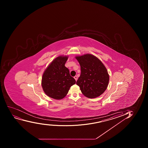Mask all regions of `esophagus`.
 I'll list each match as a JSON object with an SVG mask.
<instances>
[{"label":"esophagus","mask_w":148,"mask_h":148,"mask_svg":"<svg viewBox=\"0 0 148 148\" xmlns=\"http://www.w3.org/2000/svg\"><path fill=\"white\" fill-rule=\"evenodd\" d=\"M74 78L75 79L76 81H77V79H78V77L77 76H75L74 77Z\"/></svg>","instance_id":"1"}]
</instances>
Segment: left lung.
<instances>
[{"mask_svg": "<svg viewBox=\"0 0 148 148\" xmlns=\"http://www.w3.org/2000/svg\"><path fill=\"white\" fill-rule=\"evenodd\" d=\"M81 66V75L76 84L82 92L88 98L99 97L107 89L109 75L100 60L90 54L75 57Z\"/></svg>", "mask_w": 148, "mask_h": 148, "instance_id": "obj_1", "label": "left lung"}]
</instances>
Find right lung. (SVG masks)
I'll use <instances>...</instances> for the list:
<instances>
[{"instance_id": "obj_1", "label": "right lung", "mask_w": 148, "mask_h": 148, "mask_svg": "<svg viewBox=\"0 0 148 148\" xmlns=\"http://www.w3.org/2000/svg\"><path fill=\"white\" fill-rule=\"evenodd\" d=\"M68 57L60 56L51 62L43 74L41 85L44 92L55 99L66 97L69 90L76 84L69 71L64 66Z\"/></svg>"}]
</instances>
